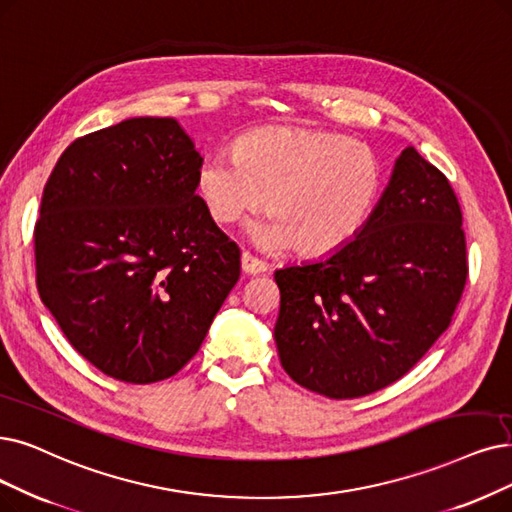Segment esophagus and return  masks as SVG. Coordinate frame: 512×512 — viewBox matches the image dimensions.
<instances>
[{
  "label": "esophagus",
  "mask_w": 512,
  "mask_h": 512,
  "mask_svg": "<svg viewBox=\"0 0 512 512\" xmlns=\"http://www.w3.org/2000/svg\"><path fill=\"white\" fill-rule=\"evenodd\" d=\"M241 269L245 275H260L267 271V264H264L262 260L254 258L250 252H243L241 254Z\"/></svg>",
  "instance_id": "obj_1"
}]
</instances>
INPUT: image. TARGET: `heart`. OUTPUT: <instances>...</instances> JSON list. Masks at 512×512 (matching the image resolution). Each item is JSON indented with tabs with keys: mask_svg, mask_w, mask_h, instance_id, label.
Wrapping results in <instances>:
<instances>
[{
	"mask_svg": "<svg viewBox=\"0 0 512 512\" xmlns=\"http://www.w3.org/2000/svg\"><path fill=\"white\" fill-rule=\"evenodd\" d=\"M382 187L372 147L302 126L254 128L197 170V193L216 224H235L269 197L271 220L254 229V239L264 248L294 245L302 256L334 254L357 239Z\"/></svg>",
	"mask_w": 512,
	"mask_h": 512,
	"instance_id": "b5f03b06",
	"label": "heart"
}]
</instances>
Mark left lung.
Wrapping results in <instances>:
<instances>
[{
	"label": "left lung",
	"instance_id": "obj_1",
	"mask_svg": "<svg viewBox=\"0 0 512 512\" xmlns=\"http://www.w3.org/2000/svg\"><path fill=\"white\" fill-rule=\"evenodd\" d=\"M466 277L458 197L407 147L357 239L325 260L275 271L283 370L330 399L380 391L447 330Z\"/></svg>",
	"mask_w": 512,
	"mask_h": 512
}]
</instances>
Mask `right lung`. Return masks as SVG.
I'll return each mask as SVG.
<instances>
[{"instance_id": "1", "label": "right lung", "mask_w": 512, "mask_h": 512, "mask_svg": "<svg viewBox=\"0 0 512 512\" xmlns=\"http://www.w3.org/2000/svg\"><path fill=\"white\" fill-rule=\"evenodd\" d=\"M203 163L170 117L73 140L33 229L37 292L73 349L115 380L178 374L239 279V248L197 189Z\"/></svg>"}]
</instances>
